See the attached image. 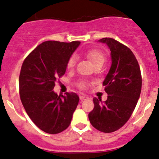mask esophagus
<instances>
[{
    "label": "esophagus",
    "instance_id": "1",
    "mask_svg": "<svg viewBox=\"0 0 159 159\" xmlns=\"http://www.w3.org/2000/svg\"><path fill=\"white\" fill-rule=\"evenodd\" d=\"M89 97L87 96V95H84V94H82L80 96V99L81 100V101H84V100H86V99H88Z\"/></svg>",
    "mask_w": 159,
    "mask_h": 159
}]
</instances>
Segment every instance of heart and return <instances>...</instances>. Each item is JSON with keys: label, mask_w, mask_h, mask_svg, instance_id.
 I'll return each mask as SVG.
<instances>
[{"label": "heart", "mask_w": 159, "mask_h": 159, "mask_svg": "<svg viewBox=\"0 0 159 159\" xmlns=\"http://www.w3.org/2000/svg\"><path fill=\"white\" fill-rule=\"evenodd\" d=\"M86 56L92 61V63L94 66L99 62H104V61H105V56H104L103 53L99 50H90L86 53ZM75 63H76V58H75V56H72L67 61V68L68 69H72L75 66ZM79 85L82 88H84L86 87L85 83L83 82V81H81Z\"/></svg>", "instance_id": "1"}]
</instances>
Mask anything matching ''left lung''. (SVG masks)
I'll use <instances>...</instances> for the list:
<instances>
[{
  "instance_id": "obj_1",
  "label": "left lung",
  "mask_w": 159,
  "mask_h": 159,
  "mask_svg": "<svg viewBox=\"0 0 159 159\" xmlns=\"http://www.w3.org/2000/svg\"><path fill=\"white\" fill-rule=\"evenodd\" d=\"M111 51V64L103 85L108 99H93L94 108L89 113L90 123L103 133L120 129L130 118L141 91L142 79L140 66L129 48L112 38L98 40Z\"/></svg>"
}]
</instances>
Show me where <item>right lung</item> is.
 <instances>
[{
    "label": "right lung",
    "instance_id": "right-lung-1",
    "mask_svg": "<svg viewBox=\"0 0 159 159\" xmlns=\"http://www.w3.org/2000/svg\"><path fill=\"white\" fill-rule=\"evenodd\" d=\"M80 44L48 40L26 57L19 75L20 99L29 117L45 133L59 134L69 127L79 103L78 95H59L53 90L56 80L66 73L67 61Z\"/></svg>",
    "mask_w": 159,
    "mask_h": 159
}]
</instances>
